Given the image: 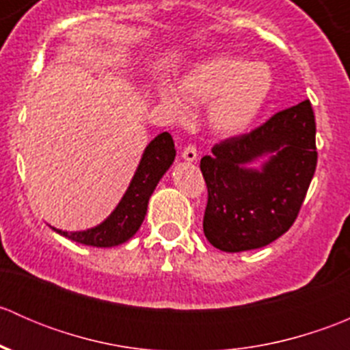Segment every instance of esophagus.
I'll return each instance as SVG.
<instances>
[{
    "label": "esophagus",
    "mask_w": 350,
    "mask_h": 350,
    "mask_svg": "<svg viewBox=\"0 0 350 350\" xmlns=\"http://www.w3.org/2000/svg\"><path fill=\"white\" fill-rule=\"evenodd\" d=\"M181 155H183V159H185V161H188V162L196 161V157H198V150H196V147L193 146V144H188V146H186L185 149H183Z\"/></svg>",
    "instance_id": "obj_1"
}]
</instances>
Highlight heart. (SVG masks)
Segmentation results:
<instances>
[{
  "mask_svg": "<svg viewBox=\"0 0 350 350\" xmlns=\"http://www.w3.org/2000/svg\"><path fill=\"white\" fill-rule=\"evenodd\" d=\"M178 88L191 103H210L208 123L217 135L237 137L262 111L273 90V72L264 62L215 55L189 67ZM162 100L178 115L188 111L185 101L172 91H165Z\"/></svg>",
  "mask_w": 350,
  "mask_h": 350,
  "instance_id": "1",
  "label": "heart"
}]
</instances>
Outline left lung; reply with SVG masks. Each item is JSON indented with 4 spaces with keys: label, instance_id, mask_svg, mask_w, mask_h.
Returning <instances> with one entry per match:
<instances>
[{
    "label": "left lung",
    "instance_id": "left-lung-1",
    "mask_svg": "<svg viewBox=\"0 0 350 350\" xmlns=\"http://www.w3.org/2000/svg\"><path fill=\"white\" fill-rule=\"evenodd\" d=\"M308 100L281 109L252 132L215 144L200 162L208 188L203 232L225 252L259 249L289 230L317 167ZM267 157L260 170H250Z\"/></svg>",
    "mask_w": 350,
    "mask_h": 350
}]
</instances>
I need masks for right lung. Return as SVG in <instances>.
Here are the masks:
<instances>
[{
	"instance_id": "add662e5",
	"label": "right lung",
	"mask_w": 350,
	"mask_h": 350,
	"mask_svg": "<svg viewBox=\"0 0 350 350\" xmlns=\"http://www.w3.org/2000/svg\"><path fill=\"white\" fill-rule=\"evenodd\" d=\"M176 157L174 140L171 133L162 132L146 147L140 164L133 174L129 189L118 206L113 210L103 224L83 232H64L54 228L57 234L70 241L93 247H113L126 242L135 235L147 213L149 198L154 193L159 179L171 167Z\"/></svg>"
}]
</instances>
